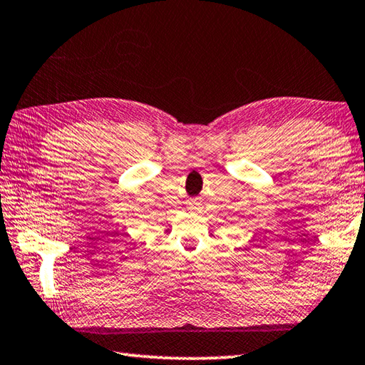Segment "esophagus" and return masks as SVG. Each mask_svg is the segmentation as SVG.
I'll return each instance as SVG.
<instances>
[{
  "label": "esophagus",
  "mask_w": 365,
  "mask_h": 365,
  "mask_svg": "<svg viewBox=\"0 0 365 365\" xmlns=\"http://www.w3.org/2000/svg\"><path fill=\"white\" fill-rule=\"evenodd\" d=\"M190 209H196V202H191L190 204Z\"/></svg>",
  "instance_id": "1"
}]
</instances>
